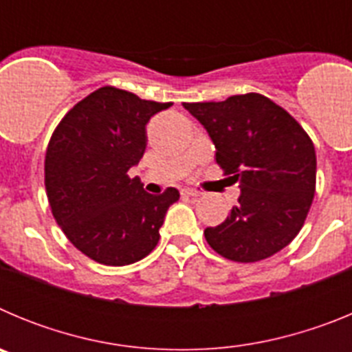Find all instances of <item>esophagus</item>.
Segmentation results:
<instances>
[{"label":"esophagus","instance_id":"34e87169","mask_svg":"<svg viewBox=\"0 0 352 352\" xmlns=\"http://www.w3.org/2000/svg\"><path fill=\"white\" fill-rule=\"evenodd\" d=\"M182 195H185V197H199L201 192L194 190V188H182Z\"/></svg>","mask_w":352,"mask_h":352}]
</instances>
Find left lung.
Here are the masks:
<instances>
[{
  "instance_id": "1",
  "label": "left lung",
  "mask_w": 352,
  "mask_h": 352,
  "mask_svg": "<svg viewBox=\"0 0 352 352\" xmlns=\"http://www.w3.org/2000/svg\"><path fill=\"white\" fill-rule=\"evenodd\" d=\"M208 130L217 164L239 182L238 206L206 241L234 263H257L287 247L303 227L316 192V149L291 114L259 93L183 104Z\"/></svg>"
}]
</instances>
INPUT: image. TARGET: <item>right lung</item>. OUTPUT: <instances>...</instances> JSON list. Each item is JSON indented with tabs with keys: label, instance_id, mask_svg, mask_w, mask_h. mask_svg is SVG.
Listing matches in <instances>:
<instances>
[{
	"label": "right lung",
	"instance_id": "1",
	"mask_svg": "<svg viewBox=\"0 0 352 352\" xmlns=\"http://www.w3.org/2000/svg\"><path fill=\"white\" fill-rule=\"evenodd\" d=\"M170 105L104 86L77 102L52 132L45 153L52 217L68 241L96 263L125 266L157 247L179 192L169 186L148 194L129 170L144 155L149 118Z\"/></svg>",
	"mask_w": 352,
	"mask_h": 352
}]
</instances>
